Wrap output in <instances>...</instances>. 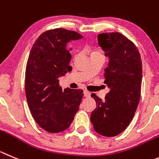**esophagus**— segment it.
<instances>
[{
    "mask_svg": "<svg viewBox=\"0 0 159 159\" xmlns=\"http://www.w3.org/2000/svg\"><path fill=\"white\" fill-rule=\"evenodd\" d=\"M90 95H91V93H90L89 92L87 91V90H84V96H85V97H89Z\"/></svg>",
    "mask_w": 159,
    "mask_h": 159,
    "instance_id": "obj_1",
    "label": "esophagus"
}]
</instances>
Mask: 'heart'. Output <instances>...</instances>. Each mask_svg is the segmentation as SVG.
<instances>
[{"instance_id":"1","label":"heart","mask_w":159,"mask_h":159,"mask_svg":"<svg viewBox=\"0 0 159 159\" xmlns=\"http://www.w3.org/2000/svg\"><path fill=\"white\" fill-rule=\"evenodd\" d=\"M93 53H100V52L99 51H94L93 53H92V54H93Z\"/></svg>"}]
</instances>
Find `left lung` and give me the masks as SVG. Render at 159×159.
Returning <instances> with one entry per match:
<instances>
[{
    "mask_svg": "<svg viewBox=\"0 0 159 159\" xmlns=\"http://www.w3.org/2000/svg\"><path fill=\"white\" fill-rule=\"evenodd\" d=\"M98 44L110 59L103 74L110 92L104 101L92 94L96 107L90 120L96 133L111 137L122 133L134 117L141 93L142 62L137 47L120 33L100 34Z\"/></svg>",
    "mask_w": 159,
    "mask_h": 159,
    "instance_id": "8db88e82",
    "label": "left lung"
}]
</instances>
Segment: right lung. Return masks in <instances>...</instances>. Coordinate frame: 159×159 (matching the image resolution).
<instances>
[{
	"instance_id": "1",
	"label": "right lung",
	"mask_w": 159,
	"mask_h": 159,
	"mask_svg": "<svg viewBox=\"0 0 159 159\" xmlns=\"http://www.w3.org/2000/svg\"><path fill=\"white\" fill-rule=\"evenodd\" d=\"M81 38L63 28L48 30L35 41L30 52L25 75L26 100L34 119L48 133L66 129L82 100V90H63L59 81V77L72 70L66 44Z\"/></svg>"
}]
</instances>
